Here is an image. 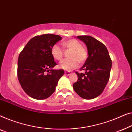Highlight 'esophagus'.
I'll list each match as a JSON object with an SVG mask.
<instances>
[{
    "instance_id": "34e87169",
    "label": "esophagus",
    "mask_w": 132,
    "mask_h": 132,
    "mask_svg": "<svg viewBox=\"0 0 132 132\" xmlns=\"http://www.w3.org/2000/svg\"><path fill=\"white\" fill-rule=\"evenodd\" d=\"M64 73H65L66 75H70V74H71V73H70V72H68V71H66L65 72H64Z\"/></svg>"
}]
</instances>
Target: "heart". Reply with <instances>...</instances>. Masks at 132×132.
I'll return each mask as SVG.
<instances>
[{
	"label": "heart",
	"mask_w": 132,
	"mask_h": 132,
	"mask_svg": "<svg viewBox=\"0 0 132 132\" xmlns=\"http://www.w3.org/2000/svg\"><path fill=\"white\" fill-rule=\"evenodd\" d=\"M63 47L71 50L69 54V59H64L61 61L59 66L66 70H71L77 68L79 62L82 63L87 60L88 57V51L85 48L82 47L79 40L72 39L64 41L63 43ZM51 54L55 60H60L62 59L63 52L62 48L57 44H54L51 48Z\"/></svg>",
	"instance_id": "1"
}]
</instances>
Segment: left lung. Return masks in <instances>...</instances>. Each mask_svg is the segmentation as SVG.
<instances>
[{
	"mask_svg": "<svg viewBox=\"0 0 132 132\" xmlns=\"http://www.w3.org/2000/svg\"><path fill=\"white\" fill-rule=\"evenodd\" d=\"M77 38L86 45L88 57L80 69L85 73L76 72L78 80L73 87L81 97L92 99L103 92L108 82L112 61L106 47L102 42L87 35Z\"/></svg>",
	"mask_w": 132,
	"mask_h": 132,
	"instance_id": "8db88e82",
	"label": "left lung"
}]
</instances>
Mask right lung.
Instances as JSON below:
<instances>
[{"instance_id":"add662e5","label":"right lung","mask_w":132,"mask_h":132,"mask_svg":"<svg viewBox=\"0 0 132 132\" xmlns=\"http://www.w3.org/2000/svg\"><path fill=\"white\" fill-rule=\"evenodd\" d=\"M61 39L62 37L53 34L35 36L20 54L18 81L26 93L33 99L42 100L49 97L63 75V69H53L57 63L51 54L52 46Z\"/></svg>"}]
</instances>
